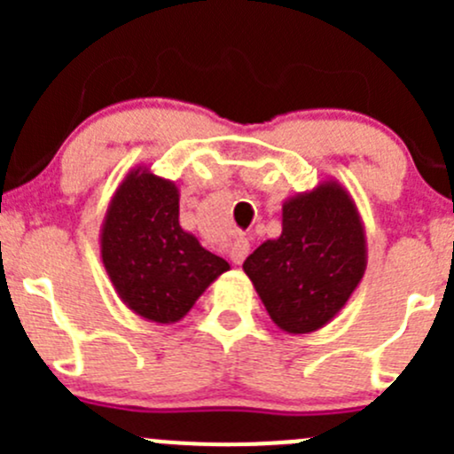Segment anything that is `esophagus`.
Returning <instances> with one entry per match:
<instances>
[{"label":"esophagus","instance_id":"1","mask_svg":"<svg viewBox=\"0 0 454 454\" xmlns=\"http://www.w3.org/2000/svg\"><path fill=\"white\" fill-rule=\"evenodd\" d=\"M250 253V241L246 239V237H237L235 241H232L231 250H228V254H231V261L232 263H244V259L248 256Z\"/></svg>","mask_w":454,"mask_h":454}]
</instances>
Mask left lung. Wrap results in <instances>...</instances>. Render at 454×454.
Masks as SVG:
<instances>
[{"mask_svg":"<svg viewBox=\"0 0 454 454\" xmlns=\"http://www.w3.org/2000/svg\"><path fill=\"white\" fill-rule=\"evenodd\" d=\"M367 270V235L354 198L338 180L283 201V231L244 261L278 329L312 333L347 305Z\"/></svg>","mask_w":454,"mask_h":454,"instance_id":"1","label":"left lung"}]
</instances>
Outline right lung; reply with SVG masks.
I'll use <instances>...</instances> for the list:
<instances>
[{
  "label": "right lung",
  "mask_w": 454,
  "mask_h": 454,
  "mask_svg": "<svg viewBox=\"0 0 454 454\" xmlns=\"http://www.w3.org/2000/svg\"><path fill=\"white\" fill-rule=\"evenodd\" d=\"M100 259L122 303L158 325L184 318L206 287L231 270L180 226V189L138 164L105 213Z\"/></svg>",
  "instance_id": "right-lung-1"
}]
</instances>
